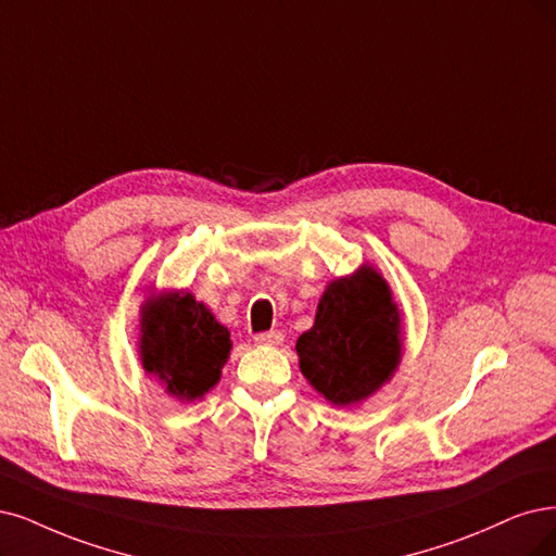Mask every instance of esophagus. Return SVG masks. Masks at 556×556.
Returning a JSON list of instances; mask_svg holds the SVG:
<instances>
[{
  "instance_id": "obj_1",
  "label": "esophagus",
  "mask_w": 556,
  "mask_h": 556,
  "mask_svg": "<svg viewBox=\"0 0 556 556\" xmlns=\"http://www.w3.org/2000/svg\"><path fill=\"white\" fill-rule=\"evenodd\" d=\"M281 341H283V334H281L279 330L256 334V343H258V345H279Z\"/></svg>"
}]
</instances>
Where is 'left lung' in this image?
Here are the masks:
<instances>
[{
	"label": "left lung",
	"instance_id": "left-lung-1",
	"mask_svg": "<svg viewBox=\"0 0 556 556\" xmlns=\"http://www.w3.org/2000/svg\"><path fill=\"white\" fill-rule=\"evenodd\" d=\"M300 371L334 405L362 403L401 362V314L374 265L327 286L312 330L298 339Z\"/></svg>",
	"mask_w": 556,
	"mask_h": 556
}]
</instances>
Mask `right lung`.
<instances>
[{
    "mask_svg": "<svg viewBox=\"0 0 556 556\" xmlns=\"http://www.w3.org/2000/svg\"><path fill=\"white\" fill-rule=\"evenodd\" d=\"M139 357L178 401L201 399L219 382L231 334L188 291H164L141 304Z\"/></svg>",
    "mask_w": 556,
    "mask_h": 556,
    "instance_id": "right-lung-1",
    "label": "right lung"
}]
</instances>
